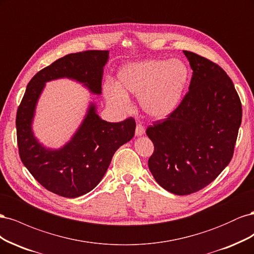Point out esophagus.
<instances>
[{"instance_id": "esophagus-1", "label": "esophagus", "mask_w": 254, "mask_h": 254, "mask_svg": "<svg viewBox=\"0 0 254 254\" xmlns=\"http://www.w3.org/2000/svg\"><path fill=\"white\" fill-rule=\"evenodd\" d=\"M144 133H145V128L141 124H137L136 128H135V135L136 136H141Z\"/></svg>"}]
</instances>
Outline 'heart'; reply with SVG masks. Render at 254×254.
<instances>
[{
  "instance_id": "b5f03b06",
  "label": "heart",
  "mask_w": 254,
  "mask_h": 254,
  "mask_svg": "<svg viewBox=\"0 0 254 254\" xmlns=\"http://www.w3.org/2000/svg\"><path fill=\"white\" fill-rule=\"evenodd\" d=\"M117 78V83L104 84L105 98L112 108L127 112L131 106V94L139 96L141 109L148 117L162 120L181 104L190 71L180 59H149L124 64Z\"/></svg>"
}]
</instances>
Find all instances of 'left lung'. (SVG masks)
I'll return each instance as SVG.
<instances>
[{
    "label": "left lung",
    "instance_id": "8db88e82",
    "mask_svg": "<svg viewBox=\"0 0 254 254\" xmlns=\"http://www.w3.org/2000/svg\"><path fill=\"white\" fill-rule=\"evenodd\" d=\"M193 75L174 113L146 130L155 146L148 160L153 178L166 190L189 195L217 178L232 159L242 123V104L222 68L183 51Z\"/></svg>",
    "mask_w": 254,
    "mask_h": 254
}]
</instances>
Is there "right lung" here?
I'll list each match as a JSON object with an SVG mask.
<instances>
[{
	"instance_id": "1",
	"label": "right lung",
	"mask_w": 254,
	"mask_h": 254,
	"mask_svg": "<svg viewBox=\"0 0 254 254\" xmlns=\"http://www.w3.org/2000/svg\"><path fill=\"white\" fill-rule=\"evenodd\" d=\"M109 51L68 54L38 72L27 84L17 112V139L23 164L42 187L54 194L76 198L101 182L114 152L134 135L132 118L120 123L104 121L91 101L78 128L59 148L44 146L37 139L33 123L45 83L67 78L82 84L91 94H102L104 67Z\"/></svg>"
}]
</instances>
